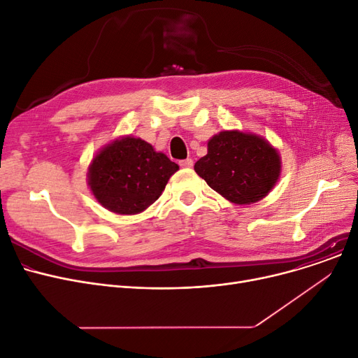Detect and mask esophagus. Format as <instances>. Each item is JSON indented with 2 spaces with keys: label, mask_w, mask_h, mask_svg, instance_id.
<instances>
[{
  "label": "esophagus",
  "mask_w": 358,
  "mask_h": 358,
  "mask_svg": "<svg viewBox=\"0 0 358 358\" xmlns=\"http://www.w3.org/2000/svg\"><path fill=\"white\" fill-rule=\"evenodd\" d=\"M179 166H180V167H185V169H187V167H192V166H194V160H192V159L179 160Z\"/></svg>",
  "instance_id": "esophagus-1"
}]
</instances>
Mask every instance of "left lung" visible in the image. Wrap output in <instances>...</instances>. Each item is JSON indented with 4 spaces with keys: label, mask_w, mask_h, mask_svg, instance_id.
I'll use <instances>...</instances> for the list:
<instances>
[{
    "label": "left lung",
    "mask_w": 358,
    "mask_h": 358,
    "mask_svg": "<svg viewBox=\"0 0 358 358\" xmlns=\"http://www.w3.org/2000/svg\"><path fill=\"white\" fill-rule=\"evenodd\" d=\"M195 172L228 201L247 205L263 199L280 175L278 152L262 137L222 131L208 141Z\"/></svg>",
    "instance_id": "left-lung-1"
}]
</instances>
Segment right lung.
<instances>
[{
    "label": "right lung",
    "mask_w": 358,
    "mask_h": 358,
    "mask_svg": "<svg viewBox=\"0 0 358 358\" xmlns=\"http://www.w3.org/2000/svg\"><path fill=\"white\" fill-rule=\"evenodd\" d=\"M179 166L141 138L124 137L108 144L92 160L88 183L101 205L133 215L149 208L164 191Z\"/></svg>",
    "instance_id": "add662e5"
}]
</instances>
